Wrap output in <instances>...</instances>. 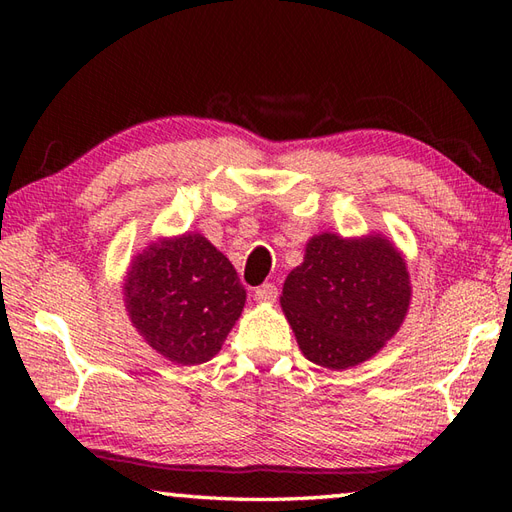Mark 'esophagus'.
Instances as JSON below:
<instances>
[{
  "instance_id": "esophagus-1",
  "label": "esophagus",
  "mask_w": 512,
  "mask_h": 512,
  "mask_svg": "<svg viewBox=\"0 0 512 512\" xmlns=\"http://www.w3.org/2000/svg\"><path fill=\"white\" fill-rule=\"evenodd\" d=\"M277 286L275 284H264L255 290V301L259 303H275L277 301Z\"/></svg>"
}]
</instances>
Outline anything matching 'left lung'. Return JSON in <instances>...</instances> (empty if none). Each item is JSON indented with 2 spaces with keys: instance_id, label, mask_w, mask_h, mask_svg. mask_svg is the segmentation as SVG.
Segmentation results:
<instances>
[{
  "instance_id": "obj_1",
  "label": "left lung",
  "mask_w": 512,
  "mask_h": 512,
  "mask_svg": "<svg viewBox=\"0 0 512 512\" xmlns=\"http://www.w3.org/2000/svg\"><path fill=\"white\" fill-rule=\"evenodd\" d=\"M279 301L308 361L328 369L361 365L407 317V264L383 235H314Z\"/></svg>"
}]
</instances>
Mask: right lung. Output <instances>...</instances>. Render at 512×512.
<instances>
[{
	"instance_id": "add662e5",
	"label": "right lung",
	"mask_w": 512,
	"mask_h": 512,
	"mask_svg": "<svg viewBox=\"0 0 512 512\" xmlns=\"http://www.w3.org/2000/svg\"><path fill=\"white\" fill-rule=\"evenodd\" d=\"M123 295L138 334L178 365L211 361L246 303L233 264L200 233L151 242L129 264Z\"/></svg>"
}]
</instances>
